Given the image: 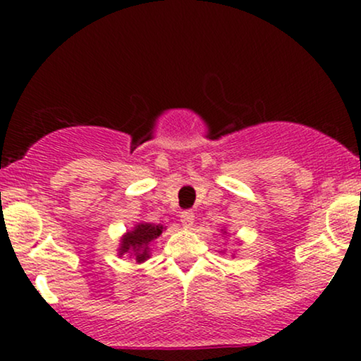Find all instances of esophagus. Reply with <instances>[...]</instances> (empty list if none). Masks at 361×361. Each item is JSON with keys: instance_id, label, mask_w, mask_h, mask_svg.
I'll return each instance as SVG.
<instances>
[{"instance_id": "obj_1", "label": "esophagus", "mask_w": 361, "mask_h": 361, "mask_svg": "<svg viewBox=\"0 0 361 361\" xmlns=\"http://www.w3.org/2000/svg\"><path fill=\"white\" fill-rule=\"evenodd\" d=\"M180 221L181 224H183V227H193L195 224V214L192 212V210H185V212H181L180 215Z\"/></svg>"}]
</instances>
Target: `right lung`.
<instances>
[{
    "label": "right lung",
    "instance_id": "right-lung-1",
    "mask_svg": "<svg viewBox=\"0 0 361 361\" xmlns=\"http://www.w3.org/2000/svg\"><path fill=\"white\" fill-rule=\"evenodd\" d=\"M163 229V226H156V224H137L134 229L128 231V233L123 234L122 239H120L118 256L127 255L128 252L130 256H135V261H137V263L146 261L149 258V244L159 238Z\"/></svg>",
    "mask_w": 361,
    "mask_h": 361
}]
</instances>
